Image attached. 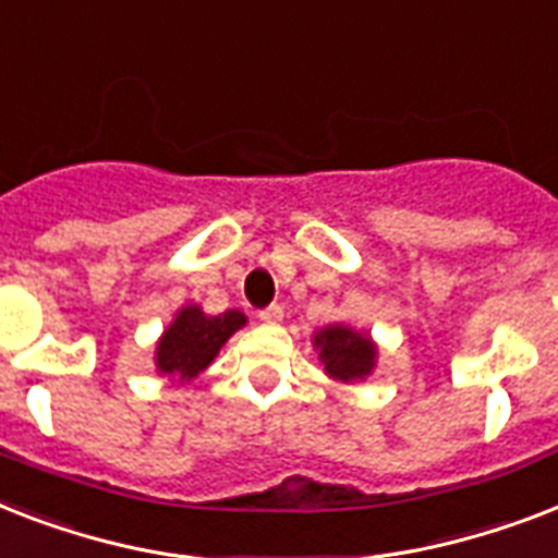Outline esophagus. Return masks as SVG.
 Returning <instances> with one entry per match:
<instances>
[{
	"mask_svg": "<svg viewBox=\"0 0 558 558\" xmlns=\"http://www.w3.org/2000/svg\"><path fill=\"white\" fill-rule=\"evenodd\" d=\"M258 319H262L265 325H279L284 319L282 305H270V307H265V311H258Z\"/></svg>",
	"mask_w": 558,
	"mask_h": 558,
	"instance_id": "1",
	"label": "esophagus"
}]
</instances>
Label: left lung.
Listing matches in <instances>:
<instances>
[{"label": "left lung", "mask_w": 558, "mask_h": 558, "mask_svg": "<svg viewBox=\"0 0 558 558\" xmlns=\"http://www.w3.org/2000/svg\"><path fill=\"white\" fill-rule=\"evenodd\" d=\"M311 342L331 380L363 383L377 368V342L372 340V333L356 331L351 325H325L314 331Z\"/></svg>", "instance_id": "obj_1"}]
</instances>
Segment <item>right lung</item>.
Here are the masks:
<instances>
[{
  "label": "right lung",
  "mask_w": 558,
  "mask_h": 558,
  "mask_svg": "<svg viewBox=\"0 0 558 558\" xmlns=\"http://www.w3.org/2000/svg\"><path fill=\"white\" fill-rule=\"evenodd\" d=\"M247 325L242 311H225L209 316L202 305L186 302L175 311L172 323L155 342V372L169 383H190L213 365L218 351L239 328Z\"/></svg>",
  "instance_id": "add662e5"
}]
</instances>
